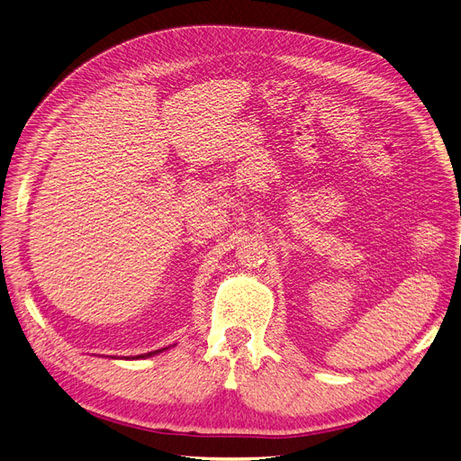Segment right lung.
Returning a JSON list of instances; mask_svg holds the SVG:
<instances>
[{
    "instance_id": "obj_1",
    "label": "right lung",
    "mask_w": 461,
    "mask_h": 461,
    "mask_svg": "<svg viewBox=\"0 0 461 461\" xmlns=\"http://www.w3.org/2000/svg\"><path fill=\"white\" fill-rule=\"evenodd\" d=\"M164 350H167V348H159V350H154V352H147V354H141V356H135L133 359H139V357H150V356L159 354V352H164ZM128 359H130V357H128Z\"/></svg>"
}]
</instances>
